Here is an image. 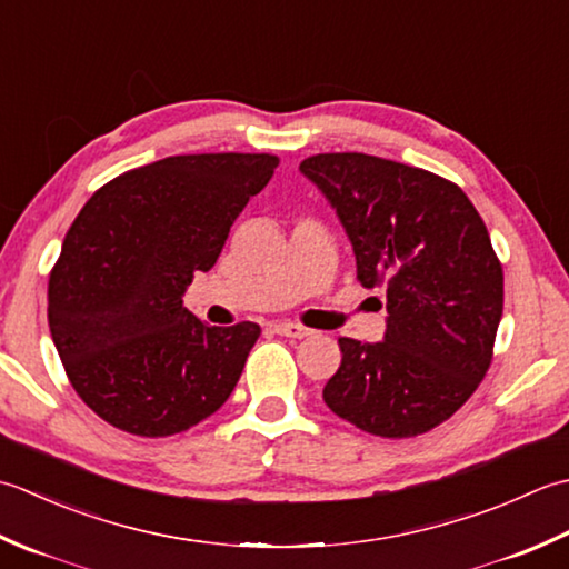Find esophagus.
Instances as JSON below:
<instances>
[{
	"label": "esophagus",
	"mask_w": 569,
	"mask_h": 569,
	"mask_svg": "<svg viewBox=\"0 0 569 569\" xmlns=\"http://www.w3.org/2000/svg\"><path fill=\"white\" fill-rule=\"evenodd\" d=\"M274 331L280 336H289V339H307V336L315 333L311 329L301 327V323H292V321H277Z\"/></svg>",
	"instance_id": "34e87169"
}]
</instances>
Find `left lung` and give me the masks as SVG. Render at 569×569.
<instances>
[{"instance_id":"1","label":"left lung","mask_w":569,"mask_h":569,"mask_svg":"<svg viewBox=\"0 0 569 569\" xmlns=\"http://www.w3.org/2000/svg\"><path fill=\"white\" fill-rule=\"evenodd\" d=\"M336 208L363 287H386L378 343L341 336L323 402L376 437L435 430L479 388L503 315V268L457 183L361 152L299 164Z\"/></svg>"}]
</instances>
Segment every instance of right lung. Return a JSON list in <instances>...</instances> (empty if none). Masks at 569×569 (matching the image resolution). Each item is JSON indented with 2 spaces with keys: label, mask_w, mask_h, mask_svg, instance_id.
I'll list each match as a JSON object with an SVG mask.
<instances>
[{
  "label": "right lung",
  "mask_w": 569,
  "mask_h": 569,
  "mask_svg": "<svg viewBox=\"0 0 569 569\" xmlns=\"http://www.w3.org/2000/svg\"><path fill=\"white\" fill-rule=\"evenodd\" d=\"M274 154H181L130 169L80 208L49 280V327L88 408L137 437L187 432L233 392L260 327L183 307Z\"/></svg>",
  "instance_id": "1"
}]
</instances>
